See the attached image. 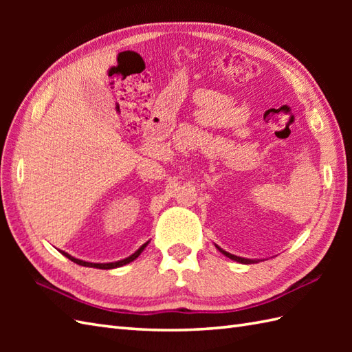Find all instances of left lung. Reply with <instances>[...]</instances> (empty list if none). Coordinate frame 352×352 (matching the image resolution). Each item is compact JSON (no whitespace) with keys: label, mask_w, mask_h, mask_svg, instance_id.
I'll return each mask as SVG.
<instances>
[{"label":"left lung","mask_w":352,"mask_h":352,"mask_svg":"<svg viewBox=\"0 0 352 352\" xmlns=\"http://www.w3.org/2000/svg\"><path fill=\"white\" fill-rule=\"evenodd\" d=\"M216 248H218L223 256H227L228 258H231V260H234V261H239V263H245V265H250V263H257L256 260H250V258H243V257H237V256H234V254H230V252H227V251H223L222 248H219L218 245H216Z\"/></svg>","instance_id":"8db88e82"}]
</instances>
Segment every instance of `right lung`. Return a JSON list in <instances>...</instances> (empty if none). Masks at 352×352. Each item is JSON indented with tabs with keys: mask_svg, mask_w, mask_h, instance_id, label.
<instances>
[{
	"mask_svg": "<svg viewBox=\"0 0 352 352\" xmlns=\"http://www.w3.org/2000/svg\"><path fill=\"white\" fill-rule=\"evenodd\" d=\"M149 242H146V243H144L140 246V248L134 252V254H131L130 257H126V258H124V260H118V261H111V263H91V261H85V260H80V258H76V257H72V256H69L68 252H65V251H60L65 257H68L71 261H74V263H77V265H80V266H87V267H96V269H113V267H119V266H124V265H126V263H130V261H133V260H136L139 256H140V252L144 251L145 248H146V245H148Z\"/></svg>",
	"mask_w": 352,
	"mask_h": 352,
	"instance_id": "obj_1",
	"label": "right lung"
}]
</instances>
